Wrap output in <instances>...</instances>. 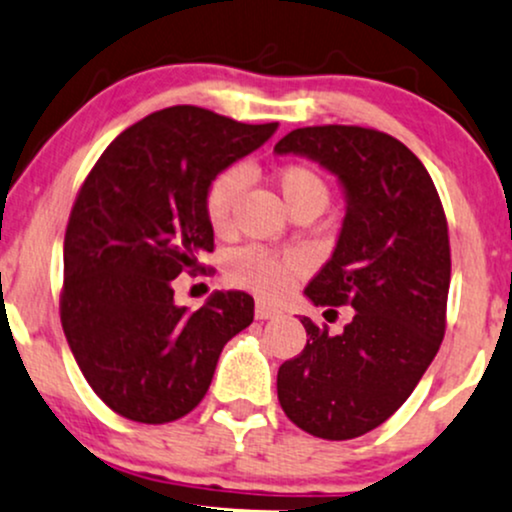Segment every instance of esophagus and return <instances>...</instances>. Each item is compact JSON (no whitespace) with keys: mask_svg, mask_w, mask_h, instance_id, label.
I'll return each mask as SVG.
<instances>
[{"mask_svg":"<svg viewBox=\"0 0 512 512\" xmlns=\"http://www.w3.org/2000/svg\"><path fill=\"white\" fill-rule=\"evenodd\" d=\"M281 310L274 308V305L264 303V301H257L255 303V317L257 320H272V317H279Z\"/></svg>","mask_w":512,"mask_h":512,"instance_id":"esophagus-1","label":"esophagus"}]
</instances>
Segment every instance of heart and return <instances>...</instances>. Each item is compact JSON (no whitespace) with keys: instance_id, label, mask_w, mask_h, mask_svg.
I'll return each instance as SVG.
<instances>
[{"instance_id":"1","label":"heart","mask_w":512,"mask_h":512,"mask_svg":"<svg viewBox=\"0 0 512 512\" xmlns=\"http://www.w3.org/2000/svg\"><path fill=\"white\" fill-rule=\"evenodd\" d=\"M274 182L291 211L301 207L322 209L330 199V187L325 178L308 163H286L274 173ZM245 185H248V173L238 166L226 168L211 180L207 197H204V214L216 233H226L231 228L233 209ZM305 269H308V257L298 250L274 255L262 248H243L228 262V279L260 296L279 298L291 289L293 281Z\"/></svg>"}]
</instances>
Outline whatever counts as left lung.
Wrapping results in <instances>:
<instances>
[{
  "label": "left lung",
  "mask_w": 512,
  "mask_h": 512,
  "mask_svg": "<svg viewBox=\"0 0 512 512\" xmlns=\"http://www.w3.org/2000/svg\"><path fill=\"white\" fill-rule=\"evenodd\" d=\"M274 151L313 158L342 180V233L305 296L332 313L354 308L339 334L303 317L308 342L281 363L276 395L310 436L358 438L407 402L443 342L448 219L424 163L378 129L301 127Z\"/></svg>",
  "instance_id": "left-lung-1"
}]
</instances>
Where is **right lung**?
<instances>
[{"label":"right lung","instance_id":"add662e5","mask_svg":"<svg viewBox=\"0 0 512 512\" xmlns=\"http://www.w3.org/2000/svg\"><path fill=\"white\" fill-rule=\"evenodd\" d=\"M279 127L173 105L127 127L86 175L64 233L60 320L91 390L115 414L168 424L202 402L231 337L252 322L245 291L187 313L173 279L204 272L211 180Z\"/></svg>","mask_w":512,"mask_h":512}]
</instances>
